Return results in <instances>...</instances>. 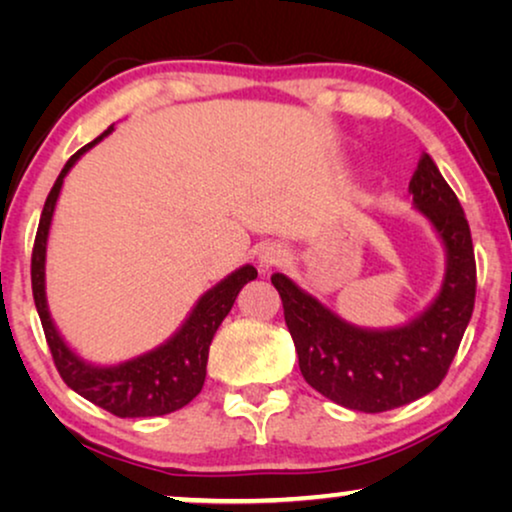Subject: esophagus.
<instances>
[{
	"label": "esophagus",
	"instance_id": "obj_1",
	"mask_svg": "<svg viewBox=\"0 0 512 512\" xmlns=\"http://www.w3.org/2000/svg\"><path fill=\"white\" fill-rule=\"evenodd\" d=\"M284 258H286L284 244H279V242H265L263 247L258 249L256 263H258V268H261L263 272H268V270H272V268H277V265L282 263Z\"/></svg>",
	"mask_w": 512,
	"mask_h": 512
}]
</instances>
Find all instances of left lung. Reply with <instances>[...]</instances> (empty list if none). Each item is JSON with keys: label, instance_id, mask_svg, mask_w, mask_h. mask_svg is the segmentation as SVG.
<instances>
[{"label": "left lung", "instance_id": "8db88e82", "mask_svg": "<svg viewBox=\"0 0 512 512\" xmlns=\"http://www.w3.org/2000/svg\"><path fill=\"white\" fill-rule=\"evenodd\" d=\"M412 205L445 249V275L436 298L394 328H366L342 319L317 296L275 272L272 284L298 352L305 382L342 408L387 412L422 398L443 382L475 303L471 228L457 195L429 153L412 174Z\"/></svg>", "mask_w": 512, "mask_h": 512}]
</instances>
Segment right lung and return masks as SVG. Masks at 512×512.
<instances>
[{"label": "right lung", "mask_w": 512, "mask_h": 512, "mask_svg": "<svg viewBox=\"0 0 512 512\" xmlns=\"http://www.w3.org/2000/svg\"><path fill=\"white\" fill-rule=\"evenodd\" d=\"M114 132V125H109L100 137L83 146L67 160L62 167L60 177L48 193L44 212L39 219L37 240H34L32 251V293L34 305H37L41 326H44L46 342L51 347L55 368L69 389L95 403L97 408L111 412L116 417H160L170 415V412L184 408L200 394L202 384L207 375V356L209 345L216 328L226 319V314L233 307L237 293L242 286L256 279L254 265H242L228 277H223L219 284L202 293L193 310L188 312L177 331H174L165 342L149 352L132 356L128 361L111 363H93L83 359L67 345L62 333L55 326L48 310L46 300V249H48V233H51V223L58 205L62 184L69 170L76 165L83 153L100 144L104 137Z\"/></svg>", "instance_id": "right-lung-1"}]
</instances>
